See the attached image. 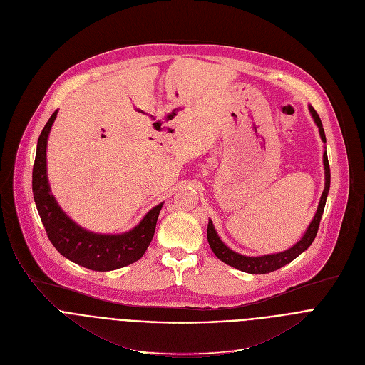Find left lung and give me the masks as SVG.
<instances>
[{
	"label": "left lung",
	"mask_w": 365,
	"mask_h": 365,
	"mask_svg": "<svg viewBox=\"0 0 365 365\" xmlns=\"http://www.w3.org/2000/svg\"><path fill=\"white\" fill-rule=\"evenodd\" d=\"M308 110H309V114L314 120L315 126L319 128L320 138H322L323 143H326L323 123H322L317 111L312 108V106H308ZM323 165H324V190L322 193L319 208H317V211H315V215L311 220L309 226L307 227L305 233L302 235V237L297 242L295 245H292L282 252L265 254V255H258V257H250V255L239 254V252L230 250L225 244V242L220 239V236H218L212 222L208 220L207 239H208V244H210L212 252L215 254V257L240 272H245L250 274H265V273H272V272L282 269L283 265L289 264L290 261H294L298 255H301L304 251H307L308 247L312 244V240L315 239V235H317L322 215L324 211V205H326V200L329 195V189H330V167H329V160H327V153H326V145H324V153H323Z\"/></svg>",
	"instance_id": "1"
}]
</instances>
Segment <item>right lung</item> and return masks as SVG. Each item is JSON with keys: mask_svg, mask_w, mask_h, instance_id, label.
<instances>
[{"mask_svg": "<svg viewBox=\"0 0 365 365\" xmlns=\"http://www.w3.org/2000/svg\"><path fill=\"white\" fill-rule=\"evenodd\" d=\"M57 113L58 110L53 113L39 135L32 172L34 200L46 235L63 257L85 269L111 272L126 267L138 261L150 247L164 202L151 208L133 229L125 233H95L73 222L53 195L46 173L48 136Z\"/></svg>", "mask_w": 365, "mask_h": 365, "instance_id": "right-lung-1", "label": "right lung"}]
</instances>
